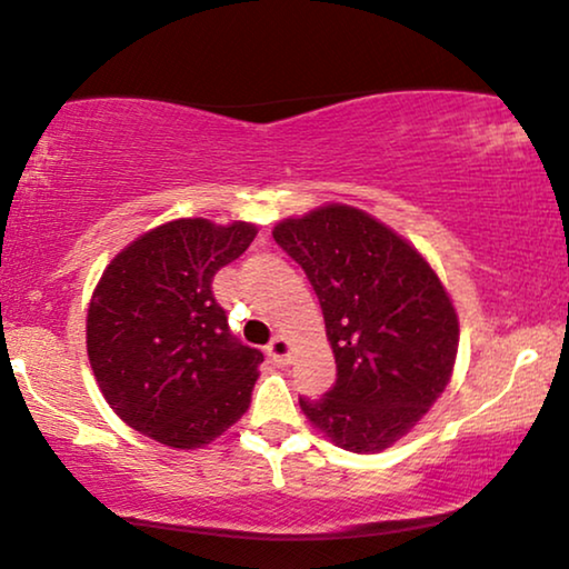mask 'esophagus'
I'll return each mask as SVG.
<instances>
[{"instance_id": "1", "label": "esophagus", "mask_w": 569, "mask_h": 569, "mask_svg": "<svg viewBox=\"0 0 569 569\" xmlns=\"http://www.w3.org/2000/svg\"><path fill=\"white\" fill-rule=\"evenodd\" d=\"M266 353H268L270 361L288 363V361H291V342H288L283 335H278V338H273V340L268 342Z\"/></svg>"}]
</instances>
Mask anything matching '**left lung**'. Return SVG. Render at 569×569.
I'll return each mask as SVG.
<instances>
[{"instance_id": "8db88e82", "label": "left lung", "mask_w": 569, "mask_h": 569, "mask_svg": "<svg viewBox=\"0 0 569 569\" xmlns=\"http://www.w3.org/2000/svg\"><path fill=\"white\" fill-rule=\"evenodd\" d=\"M322 307L338 381L299 397L307 418L346 451L399 441L451 379L459 319L422 254L371 216L325 206L278 223Z\"/></svg>"}]
</instances>
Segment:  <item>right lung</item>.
Masks as SVG:
<instances>
[{
  "mask_svg": "<svg viewBox=\"0 0 569 569\" xmlns=\"http://www.w3.org/2000/svg\"><path fill=\"white\" fill-rule=\"evenodd\" d=\"M254 234L244 221H170L102 273L87 311V353L108 405L133 430L201 448L250 407L262 353L231 335L211 283Z\"/></svg>",
  "mask_w": 569,
  "mask_h": 569,
  "instance_id": "obj_1",
  "label": "right lung"
}]
</instances>
